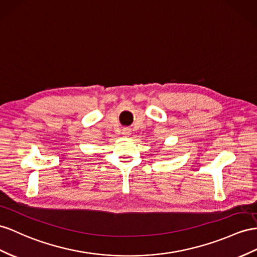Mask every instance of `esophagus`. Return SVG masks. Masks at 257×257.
<instances>
[{
  "label": "esophagus",
  "mask_w": 257,
  "mask_h": 257,
  "mask_svg": "<svg viewBox=\"0 0 257 257\" xmlns=\"http://www.w3.org/2000/svg\"><path fill=\"white\" fill-rule=\"evenodd\" d=\"M122 135L129 136V135H130V129H129V128H123V129H122Z\"/></svg>",
  "instance_id": "esophagus-1"
}]
</instances>
